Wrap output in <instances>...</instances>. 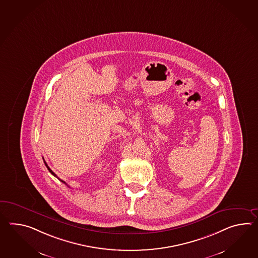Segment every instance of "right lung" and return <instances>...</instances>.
<instances>
[{"mask_svg": "<svg viewBox=\"0 0 258 258\" xmlns=\"http://www.w3.org/2000/svg\"><path fill=\"white\" fill-rule=\"evenodd\" d=\"M44 164H45L46 167H47V168H48V170H49V171L51 172V174H52V175H53V176H54V177H56V178H57V176H56V175H55V174H54V173H53V172H52V170H51V168H50V167H49V166H48V165H47V164H46L45 161H44ZM60 180H61V181H62V182H63V183H66V182H64V181H63V180H62V179H60Z\"/></svg>", "mask_w": 258, "mask_h": 258, "instance_id": "add662e5", "label": "right lung"}]
</instances>
